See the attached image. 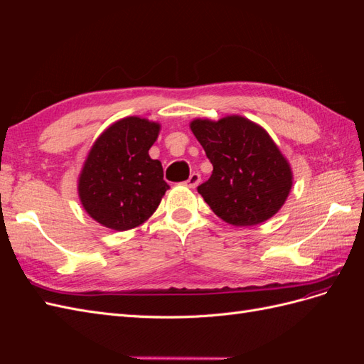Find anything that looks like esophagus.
<instances>
[{"instance_id": "34e87169", "label": "esophagus", "mask_w": 364, "mask_h": 364, "mask_svg": "<svg viewBox=\"0 0 364 364\" xmlns=\"http://www.w3.org/2000/svg\"><path fill=\"white\" fill-rule=\"evenodd\" d=\"M200 182V174L199 173H193L188 179L185 181V186H188V188H196L197 185Z\"/></svg>"}]
</instances>
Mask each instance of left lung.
Wrapping results in <instances>:
<instances>
[{
    "label": "left lung",
    "mask_w": 364,
    "mask_h": 364,
    "mask_svg": "<svg viewBox=\"0 0 364 364\" xmlns=\"http://www.w3.org/2000/svg\"><path fill=\"white\" fill-rule=\"evenodd\" d=\"M190 129L214 167L197 191L217 217L234 226H255L279 211L291 191L293 171L266 129L241 115L196 118Z\"/></svg>",
    "instance_id": "obj_1"
}]
</instances>
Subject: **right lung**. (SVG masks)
<instances>
[{"mask_svg":"<svg viewBox=\"0 0 364 364\" xmlns=\"http://www.w3.org/2000/svg\"><path fill=\"white\" fill-rule=\"evenodd\" d=\"M161 124L141 117L115 121L95 139L79 174V199L97 223L114 230L141 226L170 186L149 155Z\"/></svg>","mask_w":364,"mask_h":364,"instance_id":"add662e5","label":"right lung"}]
</instances>
